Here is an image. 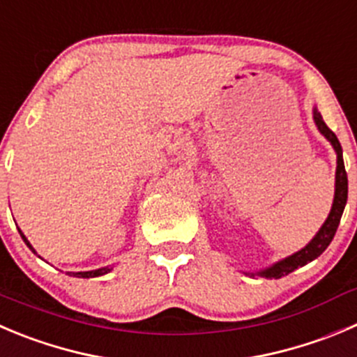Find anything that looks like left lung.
Segmentation results:
<instances>
[{
	"label": "left lung",
	"mask_w": 357,
	"mask_h": 357,
	"mask_svg": "<svg viewBox=\"0 0 357 357\" xmlns=\"http://www.w3.org/2000/svg\"><path fill=\"white\" fill-rule=\"evenodd\" d=\"M314 121L317 130L321 131V135H324L326 140L333 145L335 152H337V176H335V198H333V206H331V212H329L328 219L324 220V224L321 226V229L317 231V235L310 240V243L303 247L301 250L294 252L293 256L286 257V259L278 261V263L271 264V266L264 268V270L256 271V273H247V275H259L264 278H280L284 275H289L291 271H294L296 268L305 266L307 263L314 261L315 257L321 256L328 245L333 240L335 233H337V227L340 224L342 213H344L345 203H347V172H345L344 166V158H342V145L338 142L337 135L329 130L326 122L322 121V115L319 114L317 108H314Z\"/></svg>",
	"instance_id": "1"
}]
</instances>
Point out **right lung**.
I'll use <instances>...</instances> for the list:
<instances>
[{"label": "right lung", "instance_id": "add662e5", "mask_svg": "<svg viewBox=\"0 0 357 357\" xmlns=\"http://www.w3.org/2000/svg\"><path fill=\"white\" fill-rule=\"evenodd\" d=\"M20 231V229H19ZM20 236H22V240L24 242H26V245L29 247V249L33 250V252L36 254V250L33 249V245L31 243L28 242V238H26V236L22 235V231H20ZM108 271H112V266H105V268H98V270H91V271H77V273H71L73 275V277H82V278H91V277H100V275H105V273H108Z\"/></svg>", "mask_w": 357, "mask_h": 357}]
</instances>
